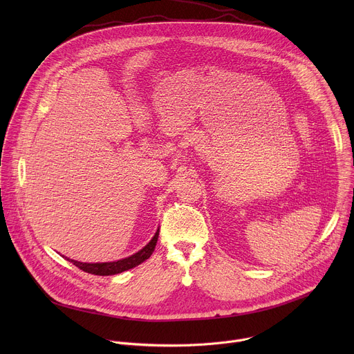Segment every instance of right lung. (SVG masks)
<instances>
[{
    "mask_svg": "<svg viewBox=\"0 0 354 354\" xmlns=\"http://www.w3.org/2000/svg\"><path fill=\"white\" fill-rule=\"evenodd\" d=\"M158 235H160V230L156 232L154 238L148 242L147 246H144L141 250H138L137 254L118 261V262H109V263H81V262H75V261H70L73 265H75L78 269L91 273V274H96V276H111V274H118L122 273L124 270L133 269L136 266H138L140 263H142L144 261H147L153 252L156 249L157 241H158Z\"/></svg>",
    "mask_w": 354,
    "mask_h": 354,
    "instance_id": "right-lung-1",
    "label": "right lung"
}]
</instances>
